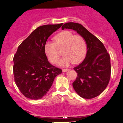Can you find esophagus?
<instances>
[{
	"label": "esophagus",
	"mask_w": 123,
	"mask_h": 123,
	"mask_svg": "<svg viewBox=\"0 0 123 123\" xmlns=\"http://www.w3.org/2000/svg\"><path fill=\"white\" fill-rule=\"evenodd\" d=\"M68 70V69H62V71H63V72H66Z\"/></svg>",
	"instance_id": "esophagus-1"
}]
</instances>
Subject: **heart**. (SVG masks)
I'll return each instance as SVG.
<instances>
[{
	"mask_svg": "<svg viewBox=\"0 0 123 123\" xmlns=\"http://www.w3.org/2000/svg\"><path fill=\"white\" fill-rule=\"evenodd\" d=\"M55 43L47 41L44 44V50L46 55L52 63L58 61L60 54L57 50L58 47L64 46L63 50V58L58 64L67 67L71 64H78L82 62L86 53V43L82 36L74 35L68 30L62 31L54 37Z\"/></svg>",
	"mask_w": 123,
	"mask_h": 123,
	"instance_id": "b5f03b06",
	"label": "heart"
}]
</instances>
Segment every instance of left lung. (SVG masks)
Listing matches in <instances>:
<instances>
[{
  "label": "left lung",
  "mask_w": 123,
  "mask_h": 123,
  "mask_svg": "<svg viewBox=\"0 0 123 123\" xmlns=\"http://www.w3.org/2000/svg\"><path fill=\"white\" fill-rule=\"evenodd\" d=\"M62 29L77 31L85 40L87 52L85 59L73 69L77 76L72 84L81 97L92 99L100 95L107 86L111 76L110 57L102 42L84 28L75 23H67Z\"/></svg>",
  "instance_id": "left-lung-1"
}]
</instances>
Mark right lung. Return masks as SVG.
<instances>
[{"mask_svg": "<svg viewBox=\"0 0 123 123\" xmlns=\"http://www.w3.org/2000/svg\"><path fill=\"white\" fill-rule=\"evenodd\" d=\"M63 24L38 27L20 44L13 67L17 86L26 98L37 100L46 94L62 69L49 63L44 50L48 38Z\"/></svg>", "mask_w": 123, "mask_h": 123, "instance_id": "1", "label": "right lung"}]
</instances>
